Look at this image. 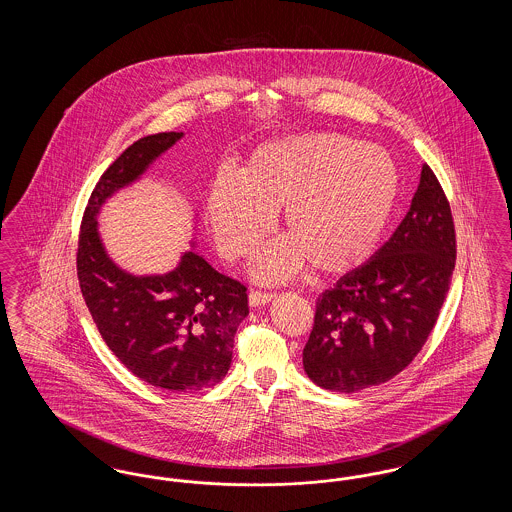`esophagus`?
Segmentation results:
<instances>
[{"label":"esophagus","instance_id":"esophagus-1","mask_svg":"<svg viewBox=\"0 0 512 512\" xmlns=\"http://www.w3.org/2000/svg\"><path fill=\"white\" fill-rule=\"evenodd\" d=\"M274 299V293L267 292H249V305L251 307H263Z\"/></svg>","mask_w":512,"mask_h":512}]
</instances>
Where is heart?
Masks as SVG:
<instances>
[{"label": "heart", "mask_w": 512, "mask_h": 512, "mask_svg": "<svg viewBox=\"0 0 512 512\" xmlns=\"http://www.w3.org/2000/svg\"><path fill=\"white\" fill-rule=\"evenodd\" d=\"M399 172L382 147L317 132L257 147L238 174L219 172L205 195V220L228 259L253 255L284 211L290 240L268 249L251 274L280 282L307 265L341 276L374 255L390 222Z\"/></svg>", "instance_id": "obj_1"}]
</instances>
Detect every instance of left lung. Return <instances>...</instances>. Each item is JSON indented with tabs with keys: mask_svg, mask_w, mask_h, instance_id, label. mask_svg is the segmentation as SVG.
<instances>
[{
	"mask_svg": "<svg viewBox=\"0 0 512 512\" xmlns=\"http://www.w3.org/2000/svg\"><path fill=\"white\" fill-rule=\"evenodd\" d=\"M455 226L436 174L422 165L411 209L363 267L318 297L303 349L305 374L324 390L384 384L428 340L449 292Z\"/></svg>",
	"mask_w": 512,
	"mask_h": 512,
	"instance_id": "obj_1",
	"label": "left lung"
}]
</instances>
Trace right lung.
<instances>
[{"mask_svg":"<svg viewBox=\"0 0 512 512\" xmlns=\"http://www.w3.org/2000/svg\"><path fill=\"white\" fill-rule=\"evenodd\" d=\"M182 138L184 132L140 138L103 172L76 257L80 290L107 347L134 376L167 391L203 390L226 376L234 336L249 315L245 286L211 267L195 251V236L169 272H130L109 255L98 219L113 195L142 180Z\"/></svg>","mask_w":512,"mask_h":512,"instance_id":"1","label":"right lung"}]
</instances>
